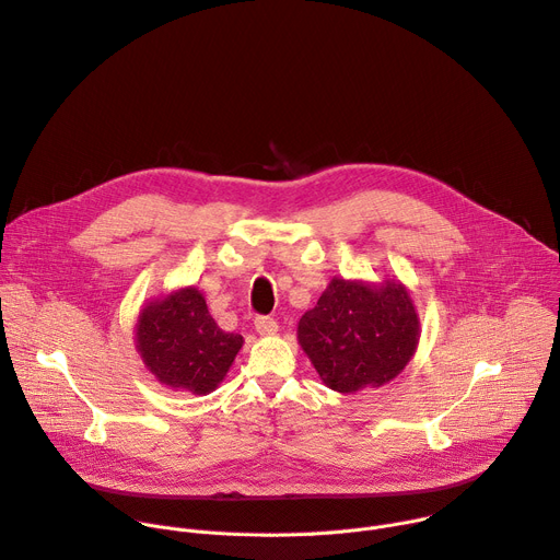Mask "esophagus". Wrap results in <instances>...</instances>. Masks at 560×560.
Listing matches in <instances>:
<instances>
[{"instance_id": "obj_1", "label": "esophagus", "mask_w": 560, "mask_h": 560, "mask_svg": "<svg viewBox=\"0 0 560 560\" xmlns=\"http://www.w3.org/2000/svg\"><path fill=\"white\" fill-rule=\"evenodd\" d=\"M254 328H257L259 335H275L279 324L272 317H257L254 319Z\"/></svg>"}]
</instances>
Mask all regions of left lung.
Returning <instances> with one entry per match:
<instances>
[{"mask_svg":"<svg viewBox=\"0 0 560 560\" xmlns=\"http://www.w3.org/2000/svg\"><path fill=\"white\" fill-rule=\"evenodd\" d=\"M299 343L324 384L339 393L382 386L413 358L420 322L397 281L371 288L332 279L317 306L299 319Z\"/></svg>","mask_w":560,"mask_h":560,"instance_id":"obj_1","label":"left lung"}]
</instances>
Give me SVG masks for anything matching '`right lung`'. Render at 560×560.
Wrapping results in <instances>:
<instances>
[{
	"label": "right lung",
	"instance_id": "1",
	"mask_svg": "<svg viewBox=\"0 0 560 560\" xmlns=\"http://www.w3.org/2000/svg\"><path fill=\"white\" fill-rule=\"evenodd\" d=\"M136 346L159 382L206 395L230 371L243 337L221 330L202 294L183 288L142 308Z\"/></svg>",
	"mask_w": 560,
	"mask_h": 560
}]
</instances>
